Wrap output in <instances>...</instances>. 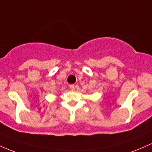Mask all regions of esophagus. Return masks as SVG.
<instances>
[{
  "label": "esophagus",
  "mask_w": 152,
  "mask_h": 152,
  "mask_svg": "<svg viewBox=\"0 0 152 152\" xmlns=\"http://www.w3.org/2000/svg\"><path fill=\"white\" fill-rule=\"evenodd\" d=\"M69 88H70L72 90H75V85H73V84L69 85Z\"/></svg>",
  "instance_id": "obj_1"
}]
</instances>
